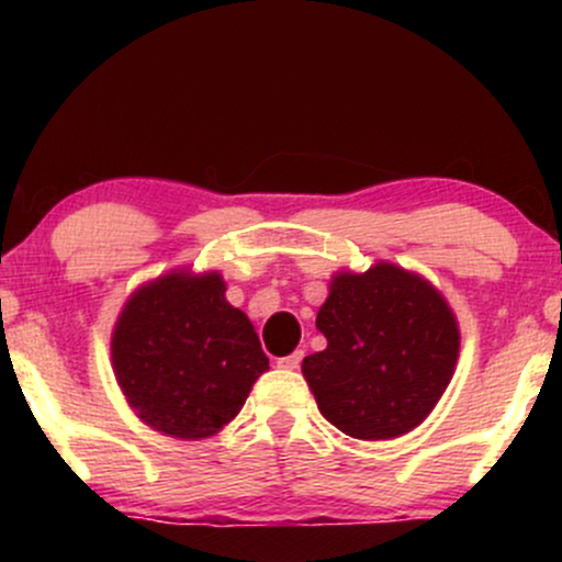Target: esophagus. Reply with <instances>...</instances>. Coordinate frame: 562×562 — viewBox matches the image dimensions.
<instances>
[{"label": "esophagus", "mask_w": 562, "mask_h": 562, "mask_svg": "<svg viewBox=\"0 0 562 562\" xmlns=\"http://www.w3.org/2000/svg\"><path fill=\"white\" fill-rule=\"evenodd\" d=\"M301 359H303V351H293L288 353V357L277 359V367H282V370H299Z\"/></svg>", "instance_id": "1"}]
</instances>
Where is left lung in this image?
Instances as JSON below:
<instances>
[{
  "instance_id": "1",
  "label": "left lung",
  "mask_w": 562,
  "mask_h": 562,
  "mask_svg": "<svg viewBox=\"0 0 562 562\" xmlns=\"http://www.w3.org/2000/svg\"><path fill=\"white\" fill-rule=\"evenodd\" d=\"M317 330L327 348L303 359V378L325 420L364 441L420 425L460 353L457 319L441 293L393 263L335 274Z\"/></svg>"
}]
</instances>
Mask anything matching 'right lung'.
I'll return each mask as SVG.
<instances>
[{
  "mask_svg": "<svg viewBox=\"0 0 562 562\" xmlns=\"http://www.w3.org/2000/svg\"><path fill=\"white\" fill-rule=\"evenodd\" d=\"M111 351L132 409L177 438L214 436L269 370L259 335L224 299L216 272H173L137 290L121 312Z\"/></svg>",
  "mask_w": 562,
  "mask_h": 562,
  "instance_id": "obj_1",
  "label": "right lung"
}]
</instances>
